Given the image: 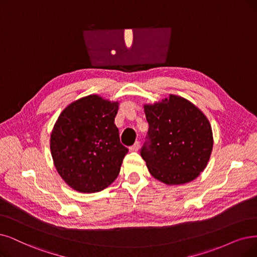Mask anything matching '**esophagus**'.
Listing matches in <instances>:
<instances>
[{"label": "esophagus", "mask_w": 257, "mask_h": 257, "mask_svg": "<svg viewBox=\"0 0 257 257\" xmlns=\"http://www.w3.org/2000/svg\"><path fill=\"white\" fill-rule=\"evenodd\" d=\"M140 149V142H136V143L129 147L130 151H138Z\"/></svg>", "instance_id": "1"}]
</instances>
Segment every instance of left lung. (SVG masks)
<instances>
[{"label":"left lung","mask_w":257,"mask_h":257,"mask_svg":"<svg viewBox=\"0 0 257 257\" xmlns=\"http://www.w3.org/2000/svg\"><path fill=\"white\" fill-rule=\"evenodd\" d=\"M144 110L149 128L141 156L149 173L169 185L193 181L206 167L213 149L204 114L176 95L145 104Z\"/></svg>","instance_id":"8db88e82"}]
</instances>
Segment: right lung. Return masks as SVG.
Returning a JSON list of instances; mask_svg holds the SVG:
<instances>
[{"instance_id":"add662e5","label":"right lung","mask_w":257,"mask_h":257,"mask_svg":"<svg viewBox=\"0 0 257 257\" xmlns=\"http://www.w3.org/2000/svg\"><path fill=\"white\" fill-rule=\"evenodd\" d=\"M118 102L89 95L72 102L57 119L51 151L57 172L75 191L96 193L119 174L128 148L114 123Z\"/></svg>"}]
</instances>
